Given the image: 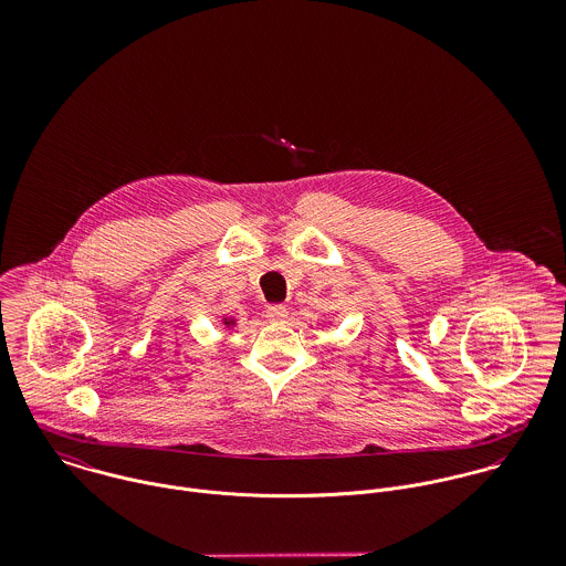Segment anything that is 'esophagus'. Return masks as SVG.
Masks as SVG:
<instances>
[{
  "mask_svg": "<svg viewBox=\"0 0 566 566\" xmlns=\"http://www.w3.org/2000/svg\"><path fill=\"white\" fill-rule=\"evenodd\" d=\"M265 316H268V321H272V323H283V321L287 318V307H285V305H268Z\"/></svg>",
  "mask_w": 566,
  "mask_h": 566,
  "instance_id": "1",
  "label": "esophagus"
}]
</instances>
